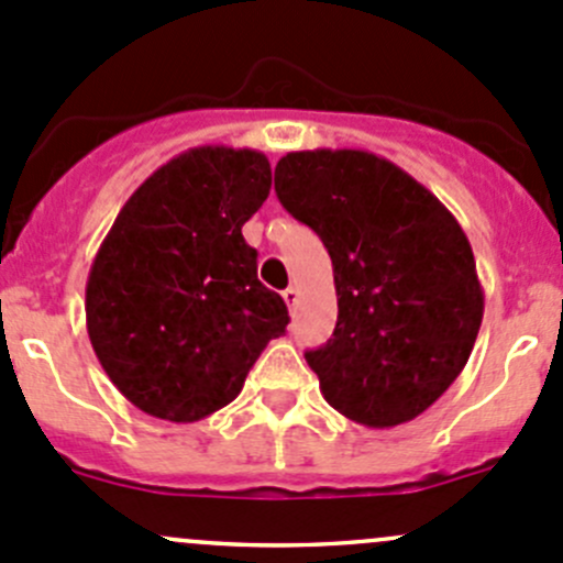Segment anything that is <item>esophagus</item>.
Instances as JSON below:
<instances>
[{
  "label": "esophagus",
  "instance_id": "1",
  "mask_svg": "<svg viewBox=\"0 0 563 563\" xmlns=\"http://www.w3.org/2000/svg\"><path fill=\"white\" fill-rule=\"evenodd\" d=\"M298 287H287V289H284V292H282V298H284V303H287L289 306V309H292V306L295 303H298Z\"/></svg>",
  "mask_w": 563,
  "mask_h": 563
}]
</instances>
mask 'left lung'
<instances>
[{
  "label": "left lung",
  "mask_w": 563,
  "mask_h": 563,
  "mask_svg": "<svg viewBox=\"0 0 563 563\" xmlns=\"http://www.w3.org/2000/svg\"><path fill=\"white\" fill-rule=\"evenodd\" d=\"M276 197L333 263L336 328L306 353L331 408L358 424L424 413L468 364L484 314L471 243L441 199L366 150H300Z\"/></svg>",
  "instance_id": "left-lung-1"
}]
</instances>
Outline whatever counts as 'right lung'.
<instances>
[{"mask_svg":"<svg viewBox=\"0 0 563 563\" xmlns=\"http://www.w3.org/2000/svg\"><path fill=\"white\" fill-rule=\"evenodd\" d=\"M268 194L263 153L205 144L158 166L117 213L87 279V333L109 380L144 413H216L287 328V306L257 279L241 232Z\"/></svg>","mask_w":563,"mask_h":563,"instance_id":"obj_1","label":"right lung"}]
</instances>
